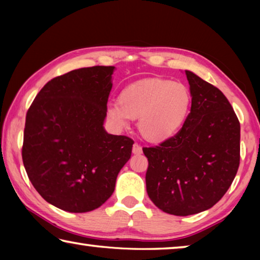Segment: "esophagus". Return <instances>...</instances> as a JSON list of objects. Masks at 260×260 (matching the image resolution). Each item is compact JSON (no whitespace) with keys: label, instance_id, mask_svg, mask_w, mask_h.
<instances>
[{"label":"esophagus","instance_id":"esophagus-1","mask_svg":"<svg viewBox=\"0 0 260 260\" xmlns=\"http://www.w3.org/2000/svg\"><path fill=\"white\" fill-rule=\"evenodd\" d=\"M133 153L134 155H140V153H142V147L141 146H139L138 143H134L133 144Z\"/></svg>","mask_w":260,"mask_h":260}]
</instances>
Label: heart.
Listing matches in <instances>:
<instances>
[{
    "label": "heart",
    "instance_id": "heart-1",
    "mask_svg": "<svg viewBox=\"0 0 260 260\" xmlns=\"http://www.w3.org/2000/svg\"><path fill=\"white\" fill-rule=\"evenodd\" d=\"M190 108L191 93L186 85L147 78L125 87L118 102L108 105L107 114L118 127L138 119L139 133L144 140L162 143L181 131Z\"/></svg>",
    "mask_w": 260,
    "mask_h": 260
}]
</instances>
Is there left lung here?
<instances>
[{"label":"left lung","instance_id":"1","mask_svg":"<svg viewBox=\"0 0 260 260\" xmlns=\"http://www.w3.org/2000/svg\"><path fill=\"white\" fill-rule=\"evenodd\" d=\"M190 113L181 131L155 148H143L149 199L174 215L200 213L221 200L240 165V122L217 87L186 70Z\"/></svg>","mask_w":260,"mask_h":260}]
</instances>
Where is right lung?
I'll list each match as a JSON object with an SVG mask.
<instances>
[{"instance_id": "1", "label": "right lung", "mask_w": 260, "mask_h": 260, "mask_svg": "<svg viewBox=\"0 0 260 260\" xmlns=\"http://www.w3.org/2000/svg\"><path fill=\"white\" fill-rule=\"evenodd\" d=\"M114 69L82 68L54 78L26 114V173L48 203L68 212L105 203L132 155L133 140L103 126Z\"/></svg>"}]
</instances>
